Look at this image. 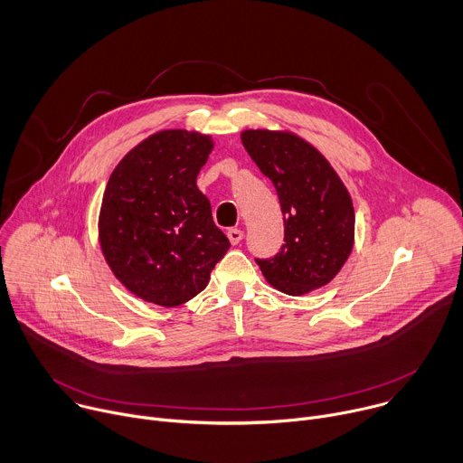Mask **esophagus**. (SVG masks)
Listing matches in <instances>:
<instances>
[{
  "mask_svg": "<svg viewBox=\"0 0 463 463\" xmlns=\"http://www.w3.org/2000/svg\"><path fill=\"white\" fill-rule=\"evenodd\" d=\"M227 236H229L231 243H232V245H236V243H240V241L243 240V231H240V229H229Z\"/></svg>",
  "mask_w": 463,
  "mask_h": 463,
  "instance_id": "obj_1",
  "label": "esophagus"
}]
</instances>
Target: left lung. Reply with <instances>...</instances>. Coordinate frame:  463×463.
I'll return each instance as SVG.
<instances>
[{
    "label": "left lung",
    "mask_w": 463,
    "mask_h": 463,
    "mask_svg": "<svg viewBox=\"0 0 463 463\" xmlns=\"http://www.w3.org/2000/svg\"><path fill=\"white\" fill-rule=\"evenodd\" d=\"M241 143L273 181L284 214L286 243L273 258L256 260L261 275L293 297L332 282L354 249L348 188L327 159L291 131L245 129Z\"/></svg>",
    "instance_id": "obj_1"
}]
</instances>
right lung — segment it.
Masks as SVG:
<instances>
[{
    "label": "right lung",
    "mask_w": 463,
    "mask_h": 463,
    "mask_svg": "<svg viewBox=\"0 0 463 463\" xmlns=\"http://www.w3.org/2000/svg\"><path fill=\"white\" fill-rule=\"evenodd\" d=\"M214 143L163 129L131 148L104 190L99 241L117 280L136 297L175 307L202 293L229 238L195 184Z\"/></svg>",
    "instance_id": "obj_1"
}]
</instances>
